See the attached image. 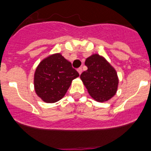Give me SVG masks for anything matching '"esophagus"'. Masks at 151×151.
<instances>
[{
  "instance_id": "obj_1",
  "label": "esophagus",
  "mask_w": 151,
  "mask_h": 151,
  "mask_svg": "<svg viewBox=\"0 0 151 151\" xmlns=\"http://www.w3.org/2000/svg\"><path fill=\"white\" fill-rule=\"evenodd\" d=\"M77 71H78V74L81 75V74H82V68H78V69H77Z\"/></svg>"
}]
</instances>
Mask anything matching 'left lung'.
Returning <instances> with one entry per match:
<instances>
[{"instance_id": "left-lung-1", "label": "left lung", "mask_w": 151, "mask_h": 151, "mask_svg": "<svg viewBox=\"0 0 151 151\" xmlns=\"http://www.w3.org/2000/svg\"><path fill=\"white\" fill-rule=\"evenodd\" d=\"M88 67L80 76L84 85L93 99L105 102L115 95L118 88L119 78L116 69L104 57L92 54L85 62Z\"/></svg>"}]
</instances>
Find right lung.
Returning <instances> with one entry per match:
<instances>
[{
    "label": "right lung",
    "mask_w": 151,
    "mask_h": 151,
    "mask_svg": "<svg viewBox=\"0 0 151 151\" xmlns=\"http://www.w3.org/2000/svg\"><path fill=\"white\" fill-rule=\"evenodd\" d=\"M79 76L71 63L60 53L51 54L40 62L34 75L36 94L46 103H55L62 99L71 85Z\"/></svg>",
    "instance_id": "right-lung-1"
}]
</instances>
